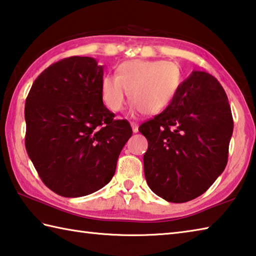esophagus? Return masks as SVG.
I'll return each instance as SVG.
<instances>
[{"mask_svg":"<svg viewBox=\"0 0 256 256\" xmlns=\"http://www.w3.org/2000/svg\"><path fill=\"white\" fill-rule=\"evenodd\" d=\"M131 126L134 133H138V125L136 122H131Z\"/></svg>","mask_w":256,"mask_h":256,"instance_id":"1","label":"esophagus"}]
</instances>
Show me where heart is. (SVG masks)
Returning <instances> with one entry per match:
<instances>
[{
	"mask_svg": "<svg viewBox=\"0 0 256 256\" xmlns=\"http://www.w3.org/2000/svg\"><path fill=\"white\" fill-rule=\"evenodd\" d=\"M180 85L179 67L164 60H130L116 68V76H105L100 84V97L113 113L124 108L130 92L136 113L159 114L172 103Z\"/></svg>",
	"mask_w": 256,
	"mask_h": 256,
	"instance_id": "1",
	"label": "heart"
}]
</instances>
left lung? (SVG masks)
<instances>
[{
    "mask_svg": "<svg viewBox=\"0 0 256 256\" xmlns=\"http://www.w3.org/2000/svg\"><path fill=\"white\" fill-rule=\"evenodd\" d=\"M233 116L224 88L205 72H192L172 103L140 125L148 187L170 202H186L215 182L228 159Z\"/></svg>",
    "mask_w": 256,
    "mask_h": 256,
    "instance_id": "1",
    "label": "left lung"
}]
</instances>
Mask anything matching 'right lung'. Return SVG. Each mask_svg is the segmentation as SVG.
Returning a JSON list of instances; mask_svg holds the SVG:
<instances>
[{
  "label": "right lung",
  "mask_w": 256,
  "mask_h": 256,
  "mask_svg": "<svg viewBox=\"0 0 256 256\" xmlns=\"http://www.w3.org/2000/svg\"><path fill=\"white\" fill-rule=\"evenodd\" d=\"M103 66L64 58L40 74L26 100V148L41 180L59 196H87L112 180L126 120H114L100 97Z\"/></svg>",
  "instance_id": "obj_1"
}]
</instances>
